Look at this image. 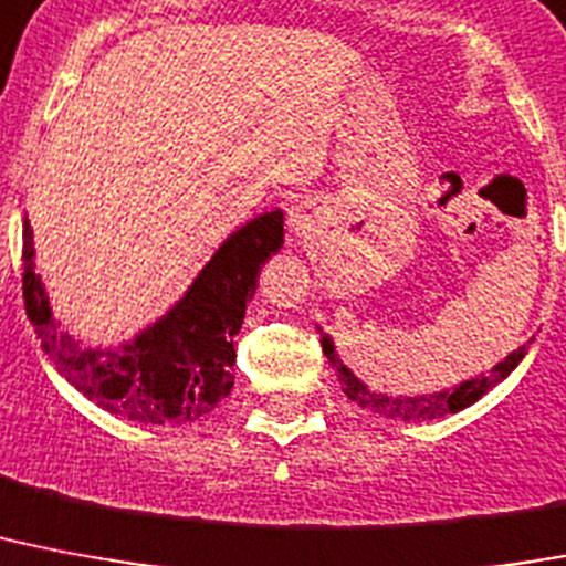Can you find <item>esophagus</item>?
<instances>
[{
  "instance_id": "esophagus-1",
  "label": "esophagus",
  "mask_w": 566,
  "mask_h": 566,
  "mask_svg": "<svg viewBox=\"0 0 566 566\" xmlns=\"http://www.w3.org/2000/svg\"><path fill=\"white\" fill-rule=\"evenodd\" d=\"M311 223H314L311 206H307V203L291 206V211H287V229H291L293 235H296V238L307 235V232H311Z\"/></svg>"
}]
</instances>
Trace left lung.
Here are the masks:
<instances>
[{
	"label": "left lung",
	"instance_id": "1",
	"mask_svg": "<svg viewBox=\"0 0 566 566\" xmlns=\"http://www.w3.org/2000/svg\"><path fill=\"white\" fill-rule=\"evenodd\" d=\"M316 331H319V343H323L325 357H328V363L334 366V371H337L343 392H346L355 403H360L363 410L378 412V416L384 418H395V421H430V418H442L448 416V412L465 410V407H471L474 401H480L489 389L497 387L500 380H506L514 371V366L523 360L526 348L532 346V339L530 343H523L517 352H512V355L503 363H497L494 369L482 371V375H476V378L471 380H462V384L453 389H442V392L433 395H387L375 392V389L366 387L360 378H355V371L346 369V363L337 357L328 334H323V328Z\"/></svg>",
	"mask_w": 566,
	"mask_h": 566
}]
</instances>
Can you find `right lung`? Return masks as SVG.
<instances>
[{
  "label": "right lung",
  "instance_id": "obj_1",
  "mask_svg": "<svg viewBox=\"0 0 566 566\" xmlns=\"http://www.w3.org/2000/svg\"><path fill=\"white\" fill-rule=\"evenodd\" d=\"M284 243V214L268 211L220 243L188 293L122 348H84L60 331L22 223V298L40 346L90 401L142 424H186L218 407L235 384V334L261 264Z\"/></svg>",
  "mask_w": 566,
  "mask_h": 566
}]
</instances>
